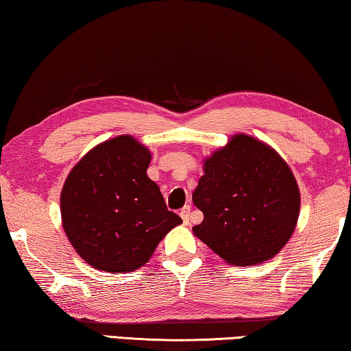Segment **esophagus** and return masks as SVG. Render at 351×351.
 <instances>
[{
    "instance_id": "esophagus-1",
    "label": "esophagus",
    "mask_w": 351,
    "mask_h": 351,
    "mask_svg": "<svg viewBox=\"0 0 351 351\" xmlns=\"http://www.w3.org/2000/svg\"><path fill=\"white\" fill-rule=\"evenodd\" d=\"M190 209H192V207H190V206H184L182 209L180 210V215H181V218H182L184 224H189V219H190Z\"/></svg>"
}]
</instances>
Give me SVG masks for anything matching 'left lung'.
<instances>
[{
    "label": "left lung",
    "instance_id": "8db88e82",
    "mask_svg": "<svg viewBox=\"0 0 351 351\" xmlns=\"http://www.w3.org/2000/svg\"><path fill=\"white\" fill-rule=\"evenodd\" d=\"M192 195L204 219L195 237L235 266L263 263L282 251L300 212V192L289 165L274 148L234 134L204 159Z\"/></svg>",
    "mask_w": 351,
    "mask_h": 351
}]
</instances>
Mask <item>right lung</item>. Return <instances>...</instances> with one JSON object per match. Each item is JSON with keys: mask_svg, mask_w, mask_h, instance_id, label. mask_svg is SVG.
<instances>
[{"mask_svg": "<svg viewBox=\"0 0 351 351\" xmlns=\"http://www.w3.org/2000/svg\"><path fill=\"white\" fill-rule=\"evenodd\" d=\"M150 161L145 145L122 134L91 148L69 171L60 195L62 224L93 268L111 274L142 268L182 223L147 176Z\"/></svg>", "mask_w": 351, "mask_h": 351, "instance_id": "1", "label": "right lung"}]
</instances>
